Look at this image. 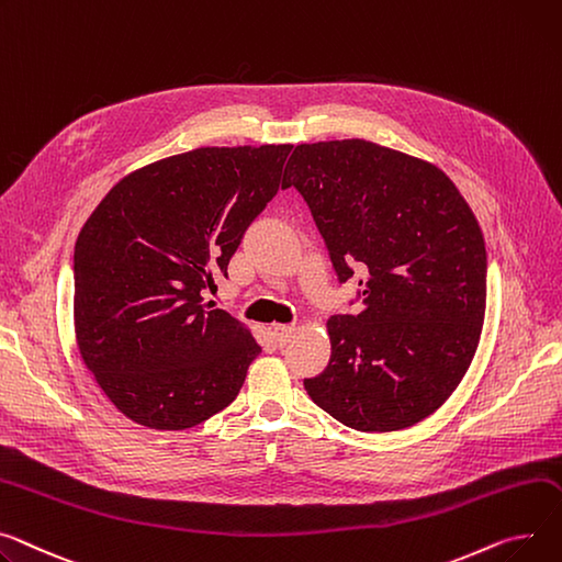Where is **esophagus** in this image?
I'll return each instance as SVG.
<instances>
[{
	"instance_id": "34e87169",
	"label": "esophagus",
	"mask_w": 562,
	"mask_h": 562,
	"mask_svg": "<svg viewBox=\"0 0 562 562\" xmlns=\"http://www.w3.org/2000/svg\"><path fill=\"white\" fill-rule=\"evenodd\" d=\"M273 334H276L278 346H286L291 341V336L295 334V327H291V325H273Z\"/></svg>"
}]
</instances>
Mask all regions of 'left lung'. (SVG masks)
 <instances>
[{
	"label": "left lung",
	"instance_id": "left-lung-1",
	"mask_svg": "<svg viewBox=\"0 0 562 562\" xmlns=\"http://www.w3.org/2000/svg\"><path fill=\"white\" fill-rule=\"evenodd\" d=\"M284 176L339 282L366 276L361 310L327 321L331 357L305 391L357 431L425 420L479 346L488 259L476 216L436 165L366 139L295 146Z\"/></svg>",
	"mask_w": 562,
	"mask_h": 562
}]
</instances>
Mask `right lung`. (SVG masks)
<instances>
[{
    "mask_svg": "<svg viewBox=\"0 0 562 562\" xmlns=\"http://www.w3.org/2000/svg\"><path fill=\"white\" fill-rule=\"evenodd\" d=\"M291 144L201 146L124 176L74 246V331L101 391L133 423L178 431L226 408L261 352L203 303L244 233L289 187Z\"/></svg>",
    "mask_w": 562,
    "mask_h": 562,
    "instance_id": "right-lung-1",
    "label": "right lung"
}]
</instances>
